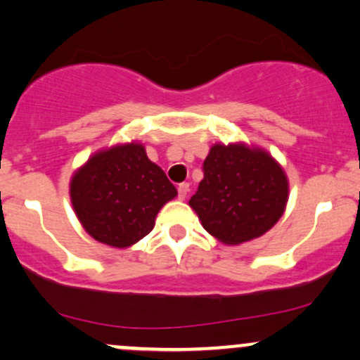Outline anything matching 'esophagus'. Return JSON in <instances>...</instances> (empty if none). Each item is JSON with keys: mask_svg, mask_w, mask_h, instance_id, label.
I'll return each instance as SVG.
<instances>
[{"mask_svg": "<svg viewBox=\"0 0 360 360\" xmlns=\"http://www.w3.org/2000/svg\"><path fill=\"white\" fill-rule=\"evenodd\" d=\"M188 193H189V184L188 183H181L179 186H177V196H179V200L186 198Z\"/></svg>", "mask_w": 360, "mask_h": 360, "instance_id": "34e87169", "label": "esophagus"}]
</instances>
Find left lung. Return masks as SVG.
Returning <instances> with one entry per match:
<instances>
[{
  "label": "left lung",
  "mask_w": 360,
  "mask_h": 360,
  "mask_svg": "<svg viewBox=\"0 0 360 360\" xmlns=\"http://www.w3.org/2000/svg\"><path fill=\"white\" fill-rule=\"evenodd\" d=\"M287 200L289 181L270 153L244 143H217L203 162V179L189 207L208 234L240 244L270 231Z\"/></svg>",
  "instance_id": "1"
}]
</instances>
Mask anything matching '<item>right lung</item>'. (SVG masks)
Returning <instances> with one entry per match:
<instances>
[{
    "label": "right lung",
    "mask_w": 360,
    "mask_h": 360,
    "mask_svg": "<svg viewBox=\"0 0 360 360\" xmlns=\"http://www.w3.org/2000/svg\"><path fill=\"white\" fill-rule=\"evenodd\" d=\"M177 191L141 143H124L94 153L73 174V210L94 239L129 248L155 225V217Z\"/></svg>",
    "instance_id": "right-lung-1"
}]
</instances>
